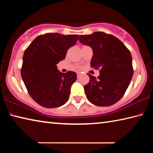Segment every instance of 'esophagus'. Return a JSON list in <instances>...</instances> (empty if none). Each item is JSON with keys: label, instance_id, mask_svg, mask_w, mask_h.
<instances>
[{"label": "esophagus", "instance_id": "esophagus-1", "mask_svg": "<svg viewBox=\"0 0 153 153\" xmlns=\"http://www.w3.org/2000/svg\"><path fill=\"white\" fill-rule=\"evenodd\" d=\"M80 75H81V73H80V72H77V77H79L80 76Z\"/></svg>", "mask_w": 153, "mask_h": 153}]
</instances>
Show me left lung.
Masks as SVG:
<instances>
[{"mask_svg": "<svg viewBox=\"0 0 153 153\" xmlns=\"http://www.w3.org/2000/svg\"><path fill=\"white\" fill-rule=\"evenodd\" d=\"M79 40L92 48L91 67L100 69L97 78L88 74L90 81L84 86L87 98L99 107L113 105L123 97L133 76L130 52L117 38L102 32L80 35Z\"/></svg>", "mask_w": 153, "mask_h": 153, "instance_id": "1", "label": "left lung"}]
</instances>
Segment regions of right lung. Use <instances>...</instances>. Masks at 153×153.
I'll list each match as a JSON object with an SVG mask.
<instances>
[{"mask_svg":"<svg viewBox=\"0 0 153 153\" xmlns=\"http://www.w3.org/2000/svg\"><path fill=\"white\" fill-rule=\"evenodd\" d=\"M77 40V34L48 33L36 37L25 49L21 75L30 97L38 105L55 108L67 102L77 75L71 71L61 73L56 64L65 59L67 50Z\"/></svg>","mask_w":153,"mask_h":153,"instance_id":"add662e5","label":"right lung"}]
</instances>
